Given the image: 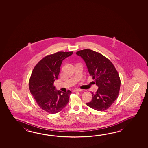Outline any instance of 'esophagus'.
<instances>
[{
    "label": "esophagus",
    "instance_id": "obj_1",
    "mask_svg": "<svg viewBox=\"0 0 148 148\" xmlns=\"http://www.w3.org/2000/svg\"><path fill=\"white\" fill-rule=\"evenodd\" d=\"M83 90L82 89H74L73 90V92H75V91H82Z\"/></svg>",
    "mask_w": 148,
    "mask_h": 148
}]
</instances>
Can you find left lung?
Here are the masks:
<instances>
[{
    "label": "left lung",
    "mask_w": 148,
    "mask_h": 148,
    "mask_svg": "<svg viewBox=\"0 0 148 148\" xmlns=\"http://www.w3.org/2000/svg\"><path fill=\"white\" fill-rule=\"evenodd\" d=\"M76 53L85 62L89 74L99 88L96 93L91 92L92 99L86 104L97 111L106 110L119 96L121 80L117 71L108 59L98 52L84 49Z\"/></svg>",
    "instance_id": "1"
}]
</instances>
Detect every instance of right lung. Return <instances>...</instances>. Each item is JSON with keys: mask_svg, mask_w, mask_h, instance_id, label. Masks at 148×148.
<instances>
[{"mask_svg": "<svg viewBox=\"0 0 148 148\" xmlns=\"http://www.w3.org/2000/svg\"><path fill=\"white\" fill-rule=\"evenodd\" d=\"M73 52H58L44 58L34 68L29 82V90L39 107L50 114L65 108L71 91L63 92L53 86L58 79L63 60Z\"/></svg>", "mask_w": 148, "mask_h": 148, "instance_id": "right-lung-1", "label": "right lung"}]
</instances>
